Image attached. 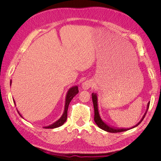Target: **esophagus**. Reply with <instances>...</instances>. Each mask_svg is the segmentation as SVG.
<instances>
[{"label": "esophagus", "mask_w": 161, "mask_h": 161, "mask_svg": "<svg viewBox=\"0 0 161 161\" xmlns=\"http://www.w3.org/2000/svg\"><path fill=\"white\" fill-rule=\"evenodd\" d=\"M91 86V82L89 80H86V81L82 82L81 85L82 89L84 90L89 89Z\"/></svg>", "instance_id": "obj_1"}]
</instances>
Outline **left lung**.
<instances>
[{
	"label": "left lung",
	"instance_id": "obj_1",
	"mask_svg": "<svg viewBox=\"0 0 161 161\" xmlns=\"http://www.w3.org/2000/svg\"><path fill=\"white\" fill-rule=\"evenodd\" d=\"M92 103H93V106H94V110H95V117H94V120H95V122L96 123V124L97 125V126L101 129H102L103 130H105L106 131H108V132H111V133H117V132H121V131H127L130 129L127 128V129H124V128H112L111 126H109L108 124H106L104 121L102 120L101 116L99 115V109H98V98H97V93H94V92H92ZM149 105H150V102H148V104H147V111H146L145 114H144L143 117L141 119V120L139 121V122L136 124V125H134V128L136 127V126H138L141 122H142V121L144 119L145 115L147 114V112L148 109L149 108Z\"/></svg>",
	"mask_w": 161,
	"mask_h": 161
}]
</instances>
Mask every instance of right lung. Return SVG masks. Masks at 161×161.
Segmentation results:
<instances>
[{
  "mask_svg": "<svg viewBox=\"0 0 161 161\" xmlns=\"http://www.w3.org/2000/svg\"><path fill=\"white\" fill-rule=\"evenodd\" d=\"M11 83H12V80H11V82H10L11 85ZM78 92H79V87H78V86H73L70 87V88L69 89V91H68L66 95L64 109V112H63L62 115L60 117V118L59 119L56 121V122H54V123L50 125L46 126V127H44V128H49V129L56 128L60 127V126L62 125L63 124H64V122L66 121V119H67V111H68V108H69L70 102L71 101V100L72 99L73 97H74L78 93ZM13 102H14V105H16L15 101H14V99H13ZM18 113H19V115H20L21 118H23V117L21 116V115L20 114V113H19V111H18Z\"/></svg>",
  "mask_w": 161,
  "mask_h": 161,
  "instance_id": "1",
  "label": "right lung"
}]
</instances>
